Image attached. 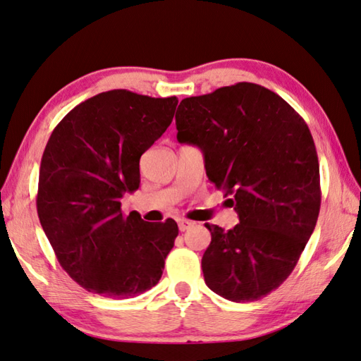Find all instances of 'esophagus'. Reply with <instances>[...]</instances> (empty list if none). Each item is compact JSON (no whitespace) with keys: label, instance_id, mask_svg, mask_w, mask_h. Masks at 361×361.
Segmentation results:
<instances>
[{"label":"esophagus","instance_id":"obj_1","mask_svg":"<svg viewBox=\"0 0 361 361\" xmlns=\"http://www.w3.org/2000/svg\"><path fill=\"white\" fill-rule=\"evenodd\" d=\"M179 230L180 232H185V230H188L192 226H193V222H190V221H187V219H179Z\"/></svg>","mask_w":361,"mask_h":361}]
</instances>
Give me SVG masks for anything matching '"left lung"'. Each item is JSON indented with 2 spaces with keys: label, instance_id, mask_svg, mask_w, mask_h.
I'll use <instances>...</instances> for the list:
<instances>
[{
  "label": "left lung",
  "instance_id": "left-lung-1",
  "mask_svg": "<svg viewBox=\"0 0 361 361\" xmlns=\"http://www.w3.org/2000/svg\"><path fill=\"white\" fill-rule=\"evenodd\" d=\"M177 140L203 150L208 179L228 195L240 224H206L204 283L233 302L279 288L296 267L318 219L320 166L310 129L279 94L236 82L177 107Z\"/></svg>",
  "mask_w": 361,
  "mask_h": 361
}]
</instances>
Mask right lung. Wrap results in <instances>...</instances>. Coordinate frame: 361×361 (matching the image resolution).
<instances>
[{"label": "right lung", "instance_id": "obj_1", "mask_svg": "<svg viewBox=\"0 0 361 361\" xmlns=\"http://www.w3.org/2000/svg\"><path fill=\"white\" fill-rule=\"evenodd\" d=\"M177 102L100 92L70 110L47 140L38 217L59 264L90 293L128 299L161 279L177 224L125 217L121 198L139 188L142 153L166 131Z\"/></svg>", "mask_w": 361, "mask_h": 361}]
</instances>
